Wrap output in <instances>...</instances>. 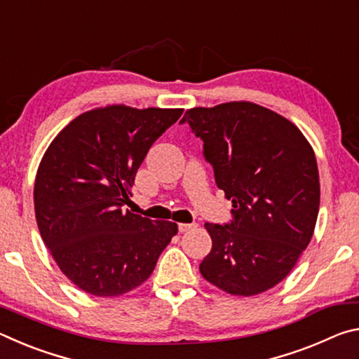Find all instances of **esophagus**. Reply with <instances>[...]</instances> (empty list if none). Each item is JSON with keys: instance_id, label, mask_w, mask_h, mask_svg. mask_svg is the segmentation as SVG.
I'll use <instances>...</instances> for the list:
<instances>
[{"instance_id": "esophagus-1", "label": "esophagus", "mask_w": 359, "mask_h": 359, "mask_svg": "<svg viewBox=\"0 0 359 359\" xmlns=\"http://www.w3.org/2000/svg\"><path fill=\"white\" fill-rule=\"evenodd\" d=\"M196 226H198L196 223H179V231L180 233H187V231L194 229Z\"/></svg>"}]
</instances>
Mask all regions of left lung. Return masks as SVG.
Masks as SVG:
<instances>
[{
  "label": "left lung",
  "mask_w": 359,
  "mask_h": 359,
  "mask_svg": "<svg viewBox=\"0 0 359 359\" xmlns=\"http://www.w3.org/2000/svg\"><path fill=\"white\" fill-rule=\"evenodd\" d=\"M185 121L233 204L231 223L204 224L212 250L199 271L229 294L263 293L290 274L312 239L320 208L312 145L290 120L248 101L188 109Z\"/></svg>",
  "instance_id": "left-lung-1"
}]
</instances>
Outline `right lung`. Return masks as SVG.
Wrapping results in <instances>:
<instances>
[{"label":"right lung","mask_w":359,"mask_h":359,"mask_svg":"<svg viewBox=\"0 0 359 359\" xmlns=\"http://www.w3.org/2000/svg\"><path fill=\"white\" fill-rule=\"evenodd\" d=\"M184 109L123 104L83 112L48 145L34 182L36 222L53 259L85 293L112 297L150 277L177 224L133 214L139 166Z\"/></svg>","instance_id":"obj_1"}]
</instances>
